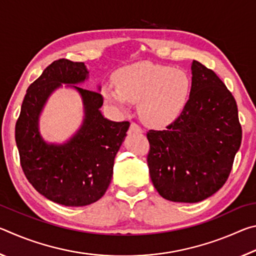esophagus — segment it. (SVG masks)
<instances>
[{
    "instance_id": "obj_1",
    "label": "esophagus",
    "mask_w": 256,
    "mask_h": 256,
    "mask_svg": "<svg viewBox=\"0 0 256 256\" xmlns=\"http://www.w3.org/2000/svg\"><path fill=\"white\" fill-rule=\"evenodd\" d=\"M130 131L134 133H142V128L140 125H138L136 123H131V125H130Z\"/></svg>"
}]
</instances>
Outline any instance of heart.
Masks as SVG:
<instances>
[{
    "mask_svg": "<svg viewBox=\"0 0 256 256\" xmlns=\"http://www.w3.org/2000/svg\"><path fill=\"white\" fill-rule=\"evenodd\" d=\"M115 86H104L102 96L120 110L138 102L140 118L154 128L167 126L180 118L190 94V76L183 68L136 62L118 68Z\"/></svg>",
    "mask_w": 256,
    "mask_h": 256,
    "instance_id": "1",
    "label": "heart"
}]
</instances>
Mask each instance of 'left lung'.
Instances as JSON below:
<instances>
[{
  "mask_svg": "<svg viewBox=\"0 0 256 256\" xmlns=\"http://www.w3.org/2000/svg\"><path fill=\"white\" fill-rule=\"evenodd\" d=\"M190 70L192 86L182 115L166 130L146 134L151 180L172 202H200L222 188L242 142L232 92L198 60Z\"/></svg>",
  "mask_w": 256,
  "mask_h": 256,
  "instance_id": "8db88e82",
  "label": "left lung"
}]
</instances>
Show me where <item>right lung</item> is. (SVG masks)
Here are the masks:
<instances>
[{
	"mask_svg": "<svg viewBox=\"0 0 256 256\" xmlns=\"http://www.w3.org/2000/svg\"><path fill=\"white\" fill-rule=\"evenodd\" d=\"M88 79L84 63L54 60L29 86L16 124L21 167L29 183L46 198L66 206L92 204L105 194L130 126L128 122L104 118L100 86L98 92L78 86ZM63 84L80 94L84 120L68 140L50 144L40 134L39 118L50 94Z\"/></svg>",
	"mask_w": 256,
	"mask_h": 256,
	"instance_id": "right-lung-1",
	"label": "right lung"
}]
</instances>
